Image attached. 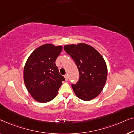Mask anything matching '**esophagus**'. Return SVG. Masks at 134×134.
<instances>
[{
    "label": "esophagus",
    "instance_id": "34e87169",
    "mask_svg": "<svg viewBox=\"0 0 134 134\" xmlns=\"http://www.w3.org/2000/svg\"><path fill=\"white\" fill-rule=\"evenodd\" d=\"M64 78L65 79V81H68V75H64Z\"/></svg>",
    "mask_w": 134,
    "mask_h": 134
}]
</instances>
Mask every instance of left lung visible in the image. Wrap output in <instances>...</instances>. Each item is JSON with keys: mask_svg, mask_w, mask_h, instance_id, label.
Wrapping results in <instances>:
<instances>
[{"mask_svg": "<svg viewBox=\"0 0 134 134\" xmlns=\"http://www.w3.org/2000/svg\"><path fill=\"white\" fill-rule=\"evenodd\" d=\"M64 49L75 61L80 73L77 83L71 84L75 95L86 101L98 97L107 80L104 58L95 48L84 43L65 45Z\"/></svg>", "mask_w": 134, "mask_h": 134, "instance_id": "1", "label": "left lung"}]
</instances>
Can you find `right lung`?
I'll use <instances>...</instances> for the list:
<instances>
[{
    "label": "right lung",
    "instance_id": "right-lung-1",
    "mask_svg": "<svg viewBox=\"0 0 134 134\" xmlns=\"http://www.w3.org/2000/svg\"><path fill=\"white\" fill-rule=\"evenodd\" d=\"M62 49L61 46L42 45L35 49L27 60L24 69V83L37 102L45 103L53 99L65 80L55 64Z\"/></svg>",
    "mask_w": 134,
    "mask_h": 134
}]
</instances>
